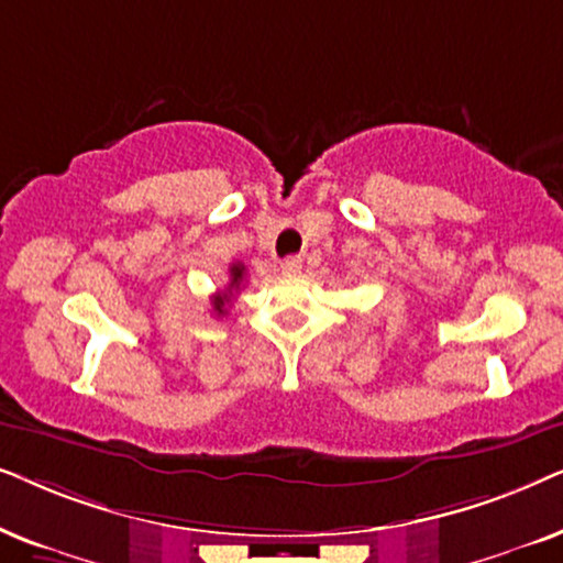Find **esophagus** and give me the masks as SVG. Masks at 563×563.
Masks as SVG:
<instances>
[{
    "label": "esophagus",
    "instance_id": "34e87169",
    "mask_svg": "<svg viewBox=\"0 0 563 563\" xmlns=\"http://www.w3.org/2000/svg\"><path fill=\"white\" fill-rule=\"evenodd\" d=\"M280 269L286 275H298L301 273V257H288V260H283L280 262Z\"/></svg>",
    "mask_w": 563,
    "mask_h": 563
}]
</instances>
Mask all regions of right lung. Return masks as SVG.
<instances>
[{"mask_svg": "<svg viewBox=\"0 0 563 563\" xmlns=\"http://www.w3.org/2000/svg\"><path fill=\"white\" fill-rule=\"evenodd\" d=\"M231 288H239V283H242V277H244V265H239V262H234V265H231ZM231 298H234V294H216L213 296V311L216 313H223L227 311V303L231 301Z\"/></svg>", "mask_w": 563, "mask_h": 563, "instance_id": "right-lung-1", "label": "right lung"}]
</instances>
